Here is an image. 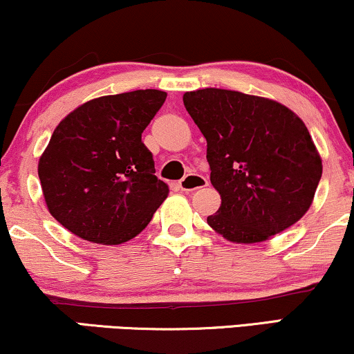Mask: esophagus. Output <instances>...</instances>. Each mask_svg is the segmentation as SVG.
I'll use <instances>...</instances> for the list:
<instances>
[{"mask_svg":"<svg viewBox=\"0 0 354 354\" xmlns=\"http://www.w3.org/2000/svg\"><path fill=\"white\" fill-rule=\"evenodd\" d=\"M178 186L184 192H192V191H197V189L207 187L208 181L201 175H186L181 181L178 183Z\"/></svg>","mask_w":354,"mask_h":354,"instance_id":"obj_1","label":"esophagus"}]
</instances>
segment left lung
<instances>
[{
  "label": "left lung",
  "instance_id": "8db88e82",
  "mask_svg": "<svg viewBox=\"0 0 354 354\" xmlns=\"http://www.w3.org/2000/svg\"><path fill=\"white\" fill-rule=\"evenodd\" d=\"M183 102L207 139L210 181L221 196L210 227L229 242H265L310 210L322 160L295 112L220 88L184 93Z\"/></svg>",
  "mask_w": 354,
  "mask_h": 354
}]
</instances>
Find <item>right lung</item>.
<instances>
[{"label":"right lung","instance_id":"obj_1","mask_svg":"<svg viewBox=\"0 0 354 354\" xmlns=\"http://www.w3.org/2000/svg\"><path fill=\"white\" fill-rule=\"evenodd\" d=\"M165 99L158 89L96 97L54 129L38 176L49 213L72 234L118 245L151 223L168 186L141 134Z\"/></svg>","mask_w":354,"mask_h":354}]
</instances>
